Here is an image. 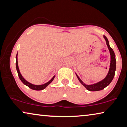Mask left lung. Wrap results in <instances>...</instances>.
Segmentation results:
<instances>
[{
    "label": "left lung",
    "mask_w": 127,
    "mask_h": 127,
    "mask_svg": "<svg viewBox=\"0 0 127 127\" xmlns=\"http://www.w3.org/2000/svg\"><path fill=\"white\" fill-rule=\"evenodd\" d=\"M105 40H106V43H107V45L108 48V50L109 51L111 55V63H110V68H109V70L108 72V73L107 75L105 78L103 79V80L101 81L99 83H96V84H94L92 85H86L83 83L82 80L79 78L78 76H77V78H78L80 82L86 87L88 91H100L103 90L104 88H105L106 87L108 86L110 84L111 82H112L113 80V77L115 76V71H116V58H115V54L113 51L112 48H111L109 44L108 40L107 38L105 36H104Z\"/></svg>",
    "instance_id": "8db88e82"
}]
</instances>
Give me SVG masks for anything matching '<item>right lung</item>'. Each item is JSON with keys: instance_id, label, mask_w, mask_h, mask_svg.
<instances>
[{"instance_id": "right-lung-1", "label": "right lung", "mask_w": 127, "mask_h": 127, "mask_svg": "<svg viewBox=\"0 0 127 127\" xmlns=\"http://www.w3.org/2000/svg\"><path fill=\"white\" fill-rule=\"evenodd\" d=\"M17 56H18V54L16 55V70L17 71H18V74L19 76V79H20V80L22 81L23 82V84H24L26 85V86H28V87L30 88L32 90H36V91H40V90H44V89L46 87L48 86L52 82V80H54V79L55 78V76H54V77H52V78L51 79V80L49 81L48 82H47L46 83H45V84H43V85H39V86H36V85H33L32 84H31V83L28 82L27 81H26L25 79H24L23 77L21 75V73H20V71H19V67H18V57H17Z\"/></svg>"}]
</instances>
